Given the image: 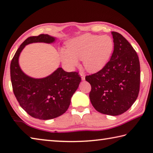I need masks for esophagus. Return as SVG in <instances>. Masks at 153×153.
Masks as SVG:
<instances>
[{"instance_id":"obj_1","label":"esophagus","mask_w":153,"mask_h":153,"mask_svg":"<svg viewBox=\"0 0 153 153\" xmlns=\"http://www.w3.org/2000/svg\"><path fill=\"white\" fill-rule=\"evenodd\" d=\"M80 76H81V77H82V80H84L85 79V75L83 74V73H80L79 74Z\"/></svg>"}]
</instances>
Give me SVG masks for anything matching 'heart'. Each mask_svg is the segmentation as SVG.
<instances>
[{"label": "heart", "instance_id": "obj_1", "mask_svg": "<svg viewBox=\"0 0 153 153\" xmlns=\"http://www.w3.org/2000/svg\"><path fill=\"white\" fill-rule=\"evenodd\" d=\"M114 42L108 35H83L72 39L68 49L60 50L61 60L65 67L73 69L83 59L85 68L96 71L106 64L112 54Z\"/></svg>", "mask_w": 153, "mask_h": 153}]
</instances>
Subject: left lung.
<instances>
[{
    "mask_svg": "<svg viewBox=\"0 0 153 153\" xmlns=\"http://www.w3.org/2000/svg\"><path fill=\"white\" fill-rule=\"evenodd\" d=\"M114 48L109 62L101 70L85 76L91 85L90 99L104 114L118 116L134 103L140 90V69L138 55L123 35L112 31Z\"/></svg>",
    "mask_w": 153,
    "mask_h": 153,
    "instance_id": "1",
    "label": "left lung"
}]
</instances>
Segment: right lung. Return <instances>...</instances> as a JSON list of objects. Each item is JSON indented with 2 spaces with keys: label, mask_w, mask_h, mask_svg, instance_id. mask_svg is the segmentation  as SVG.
<instances>
[{
  "label": "right lung",
  "mask_w": 153,
  "mask_h": 153,
  "mask_svg": "<svg viewBox=\"0 0 153 153\" xmlns=\"http://www.w3.org/2000/svg\"><path fill=\"white\" fill-rule=\"evenodd\" d=\"M55 39L45 34L27 38L19 47L10 63L11 83L16 100L27 114L40 120L53 119L64 114L82 80L78 72H66L62 68L41 79L27 76L21 69L19 57L25 45L37 42L51 43Z\"/></svg>",
  "instance_id": "add662e5"
}]
</instances>
